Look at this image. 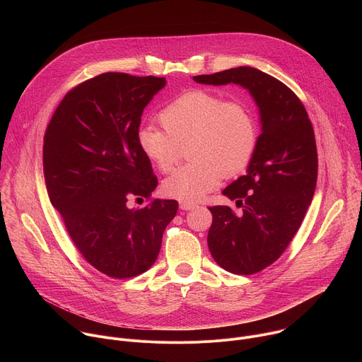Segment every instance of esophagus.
I'll list each match as a JSON object with an SVG mask.
<instances>
[{
    "instance_id": "1",
    "label": "esophagus",
    "mask_w": 362,
    "mask_h": 362,
    "mask_svg": "<svg viewBox=\"0 0 362 362\" xmlns=\"http://www.w3.org/2000/svg\"><path fill=\"white\" fill-rule=\"evenodd\" d=\"M179 208L182 211H192V209L196 208V204L194 203H189V202H180L179 203Z\"/></svg>"
}]
</instances>
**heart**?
I'll return each mask as SVG.
<instances>
[{
    "mask_svg": "<svg viewBox=\"0 0 362 362\" xmlns=\"http://www.w3.org/2000/svg\"><path fill=\"white\" fill-rule=\"evenodd\" d=\"M165 130L143 126L136 133L137 147L153 168L169 172L180 147L190 143L189 159L166 177L162 192L180 202H197L215 190L223 176L243 172L255 154L259 137L256 119L240 101L190 90L180 94L159 113Z\"/></svg>",
    "mask_w": 362,
    "mask_h": 362,
    "instance_id": "obj_1",
    "label": "heart"
}]
</instances>
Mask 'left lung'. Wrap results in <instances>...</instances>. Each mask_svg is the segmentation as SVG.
<instances>
[{
  "label": "left lung",
  "instance_id": "left-lung-1",
  "mask_svg": "<svg viewBox=\"0 0 362 362\" xmlns=\"http://www.w3.org/2000/svg\"><path fill=\"white\" fill-rule=\"evenodd\" d=\"M193 80L236 84L250 94L259 113L261 134L246 175L222 192L243 214L238 216L228 206L209 208L214 221L208 233L209 250L221 268L236 275L256 274L284 253L313 202L318 176L314 129L295 93L261 70L236 67Z\"/></svg>",
  "mask_w": 362,
  "mask_h": 362
}]
</instances>
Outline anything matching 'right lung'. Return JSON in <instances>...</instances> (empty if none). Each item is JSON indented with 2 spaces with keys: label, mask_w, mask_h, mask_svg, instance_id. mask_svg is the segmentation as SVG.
<instances>
[{
  "label": "right lung",
  "mask_w": 362,
  "mask_h": 362,
  "mask_svg": "<svg viewBox=\"0 0 362 362\" xmlns=\"http://www.w3.org/2000/svg\"><path fill=\"white\" fill-rule=\"evenodd\" d=\"M165 77L105 73L69 91L45 130L42 169L51 204L86 261L107 276L146 272L158 259L176 200L130 209L158 186L136 133Z\"/></svg>",
  "instance_id": "right-lung-1"
}]
</instances>
